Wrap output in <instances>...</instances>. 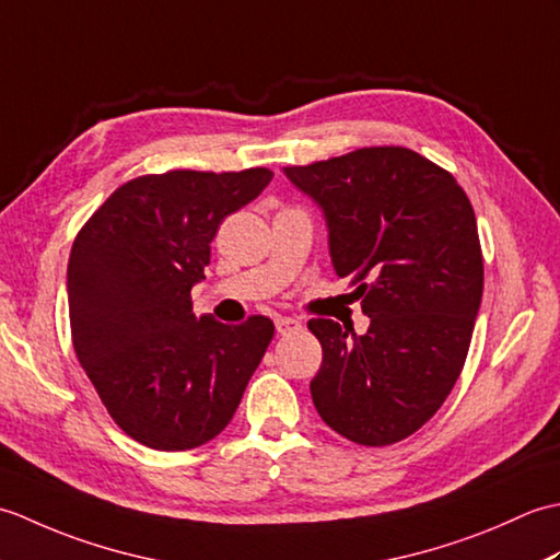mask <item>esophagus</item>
<instances>
[{
	"mask_svg": "<svg viewBox=\"0 0 560 560\" xmlns=\"http://www.w3.org/2000/svg\"><path fill=\"white\" fill-rule=\"evenodd\" d=\"M301 323L295 317H277V331L279 335H293V331H301Z\"/></svg>",
	"mask_w": 560,
	"mask_h": 560,
	"instance_id": "34e87169",
	"label": "esophagus"
}]
</instances>
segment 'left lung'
Here are the masks:
<instances>
[{"instance_id": "8db88e82", "label": "left lung", "mask_w": 560, "mask_h": 560, "mask_svg": "<svg viewBox=\"0 0 560 560\" xmlns=\"http://www.w3.org/2000/svg\"><path fill=\"white\" fill-rule=\"evenodd\" d=\"M283 173L323 209L331 265L371 317L361 337L335 319L307 323L323 343L315 409L353 443H399L443 407L467 361L483 293L471 201L447 171L404 147Z\"/></svg>"}]
</instances>
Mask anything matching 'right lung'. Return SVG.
<instances>
[{"label":"right lung","mask_w":560,"mask_h":560,"mask_svg":"<svg viewBox=\"0 0 560 560\" xmlns=\"http://www.w3.org/2000/svg\"><path fill=\"white\" fill-rule=\"evenodd\" d=\"M273 177L168 171L117 187L83 223L67 269L77 359L137 443L180 452L217 438L273 337L265 315L223 325L192 313L211 241Z\"/></svg>","instance_id":"1"}]
</instances>
